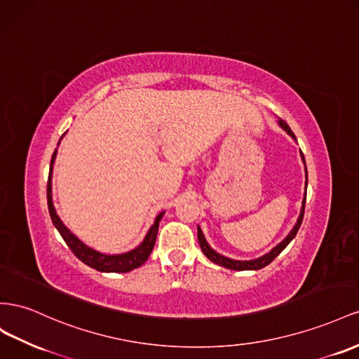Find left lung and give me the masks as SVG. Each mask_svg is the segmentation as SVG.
I'll use <instances>...</instances> for the list:
<instances>
[{
  "instance_id": "1",
  "label": "left lung",
  "mask_w": 359,
  "mask_h": 359,
  "mask_svg": "<svg viewBox=\"0 0 359 359\" xmlns=\"http://www.w3.org/2000/svg\"><path fill=\"white\" fill-rule=\"evenodd\" d=\"M278 123H279V127L283 128V130L290 135V137H292L294 142H297V140H296V135L293 134L292 130H290V127H288V125H287L283 119H279ZM300 157H302V161H304V164H305V158H304L302 151H300ZM306 186H308V172H306V164H305V193H304L302 207H300L299 217H297V220H296L294 226L292 228V231H290L288 234H287V237H285L283 241H280V243H278L272 250L267 252V254H264L263 257H258V258H255V259H246V261L228 258V257H225V255L219 254V252H216L215 249H212V248L208 245V241H207L205 236H203V232H202L201 226L198 225V240H199V245H201V249H202V252H203V255H205L210 261H212V263L217 264V266H222V267L229 269V270H238V272H241V270H259V269H263V267H266L267 264L272 263V261L280 254V252H283V250L288 246L290 241H292V240L296 237L297 231H299V228H300V224H302V220H304V211H305V201H306Z\"/></svg>"
}]
</instances>
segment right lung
I'll return each instance as SVG.
<instances>
[{"label": "right lung", "mask_w": 359, "mask_h": 359, "mask_svg": "<svg viewBox=\"0 0 359 359\" xmlns=\"http://www.w3.org/2000/svg\"><path fill=\"white\" fill-rule=\"evenodd\" d=\"M63 135H62V139H63ZM59 144H60V142H59ZM55 157H57V149L53 154L51 164H50V177H48V184H46L48 210H50V216H51L54 226L57 228V231L60 232V236L66 241V245L69 246V249L74 252V255L80 261H83L84 264H87L95 270H100V272H105V273H127V272H131V270H134V269L140 267L144 261L149 258L151 252L154 249V245H156L158 225H160V220L164 215V211H161L160 215H157L152 226L148 229L147 236H144L143 241L137 248L125 252V254H116V255L102 254V252H100V250L92 249L86 243H83V241L75 234H72L71 229L63 224L62 219L59 217V215H57V211L54 208V203H53V169L54 168L53 166H54Z\"/></svg>", "instance_id": "right-lung-1"}]
</instances>
